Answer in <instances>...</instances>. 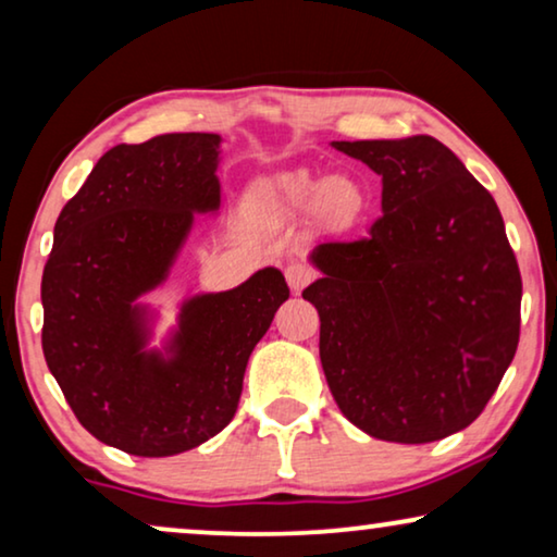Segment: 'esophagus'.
<instances>
[{"instance_id": "obj_1", "label": "esophagus", "mask_w": 557, "mask_h": 557, "mask_svg": "<svg viewBox=\"0 0 557 557\" xmlns=\"http://www.w3.org/2000/svg\"><path fill=\"white\" fill-rule=\"evenodd\" d=\"M284 276H286V281H288V286H292V292L299 294L304 286L311 284V278H314V269H311V265H307V263L292 261V263L286 265Z\"/></svg>"}]
</instances>
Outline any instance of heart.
Masks as SVG:
<instances>
[{"mask_svg": "<svg viewBox=\"0 0 557 557\" xmlns=\"http://www.w3.org/2000/svg\"><path fill=\"white\" fill-rule=\"evenodd\" d=\"M281 197L288 205H296V208L309 205L317 197L319 215L332 220V223H349V220L360 215L364 205L362 189L349 177H342V174H334V177H326L322 182L309 172H296L284 180Z\"/></svg>", "mask_w": 557, "mask_h": 557, "instance_id": "b5f03b06", "label": "heart"}]
</instances>
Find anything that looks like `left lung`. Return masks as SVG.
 Here are the masks:
<instances>
[{
    "instance_id": "obj_1",
    "label": "left lung",
    "mask_w": 557,
    "mask_h": 557,
    "mask_svg": "<svg viewBox=\"0 0 557 557\" xmlns=\"http://www.w3.org/2000/svg\"><path fill=\"white\" fill-rule=\"evenodd\" d=\"M383 177L370 235L322 243L304 288L349 423L431 444L482 413L520 342L522 278L497 202L433 136L332 141Z\"/></svg>"
}]
</instances>
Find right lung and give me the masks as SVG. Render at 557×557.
<instances>
[{"label":"right lung","mask_w":557,"mask_h":557,"mask_svg":"<svg viewBox=\"0 0 557 557\" xmlns=\"http://www.w3.org/2000/svg\"><path fill=\"white\" fill-rule=\"evenodd\" d=\"M220 136L164 134L98 159L60 212L42 271V352L67 406L98 441L174 456L233 421L248 357L288 299L278 269L182 301L149 349L151 309L195 215L220 210Z\"/></svg>","instance_id":"1"}]
</instances>
